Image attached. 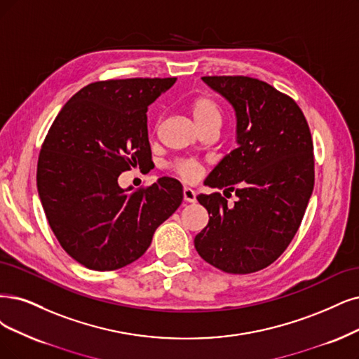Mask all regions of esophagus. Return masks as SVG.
<instances>
[{
	"label": "esophagus",
	"instance_id": "esophagus-1",
	"mask_svg": "<svg viewBox=\"0 0 359 359\" xmlns=\"http://www.w3.org/2000/svg\"><path fill=\"white\" fill-rule=\"evenodd\" d=\"M183 200L187 203H195L196 201V194L191 188H184L183 189Z\"/></svg>",
	"mask_w": 359,
	"mask_h": 359
}]
</instances>
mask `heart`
<instances>
[{
  "instance_id": "1",
  "label": "heart",
  "mask_w": 359,
  "mask_h": 359,
  "mask_svg": "<svg viewBox=\"0 0 359 359\" xmlns=\"http://www.w3.org/2000/svg\"><path fill=\"white\" fill-rule=\"evenodd\" d=\"M189 112L198 130L207 127H217L222 121L220 108L215 99L210 96H198L189 103ZM172 168L184 180H195L201 172V167L195 161H177L172 164Z\"/></svg>"
}]
</instances>
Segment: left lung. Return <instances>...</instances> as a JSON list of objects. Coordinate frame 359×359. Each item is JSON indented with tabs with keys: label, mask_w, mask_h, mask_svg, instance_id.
<instances>
[{
	"label": "left lung",
	"mask_w": 359,
	"mask_h": 359,
	"mask_svg": "<svg viewBox=\"0 0 359 359\" xmlns=\"http://www.w3.org/2000/svg\"><path fill=\"white\" fill-rule=\"evenodd\" d=\"M233 108L236 149L224 155L204 184L235 192L200 194L208 224L195 236L207 263L228 273L269 266L296 235L313 191V144L297 103L248 76H204Z\"/></svg>",
	"instance_id": "8db88e82"
}]
</instances>
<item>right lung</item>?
<instances>
[{"mask_svg":"<svg viewBox=\"0 0 359 359\" xmlns=\"http://www.w3.org/2000/svg\"><path fill=\"white\" fill-rule=\"evenodd\" d=\"M176 78L88 84L56 116L39 152L36 188L63 250L93 271L137 260L154 232L179 208L182 184L161 177L149 188H121L123 171L151 165L146 111Z\"/></svg>","mask_w":359,"mask_h":359,"instance_id":"obj_1","label":"right lung"}]
</instances>
